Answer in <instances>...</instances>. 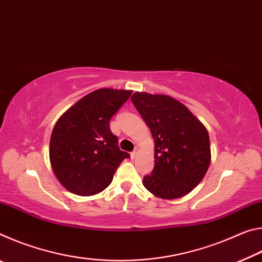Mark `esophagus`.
I'll use <instances>...</instances> for the list:
<instances>
[{"instance_id":"esophagus-1","label":"esophagus","mask_w":262,"mask_h":262,"mask_svg":"<svg viewBox=\"0 0 262 262\" xmlns=\"http://www.w3.org/2000/svg\"><path fill=\"white\" fill-rule=\"evenodd\" d=\"M137 154H139V152H137V150H134V151H133V152L130 154V156H132V158H133V159H134V158H136V156H137Z\"/></svg>"}]
</instances>
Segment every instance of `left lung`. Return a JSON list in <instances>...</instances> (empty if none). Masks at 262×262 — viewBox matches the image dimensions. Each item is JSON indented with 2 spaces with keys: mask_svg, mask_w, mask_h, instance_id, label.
Wrapping results in <instances>:
<instances>
[{
  "mask_svg": "<svg viewBox=\"0 0 262 262\" xmlns=\"http://www.w3.org/2000/svg\"><path fill=\"white\" fill-rule=\"evenodd\" d=\"M132 101L155 140V167L143 178L144 187L167 200L188 194L210 164L206 127L172 97L135 92Z\"/></svg>",
  "mask_w": 262,
  "mask_h": 262,
  "instance_id": "1",
  "label": "left lung"
}]
</instances>
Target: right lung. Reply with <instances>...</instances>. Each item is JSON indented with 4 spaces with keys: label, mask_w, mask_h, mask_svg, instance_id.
I'll use <instances>...</instances> for the list:
<instances>
[{
    "label": "right lung",
    "mask_w": 262,
    "mask_h": 262,
    "mask_svg": "<svg viewBox=\"0 0 262 262\" xmlns=\"http://www.w3.org/2000/svg\"><path fill=\"white\" fill-rule=\"evenodd\" d=\"M130 95V90L99 89L79 99L55 123L50 142L51 165L69 192L82 196L100 193L129 157L119 149L110 120Z\"/></svg>",
    "instance_id": "add662e5"
}]
</instances>
